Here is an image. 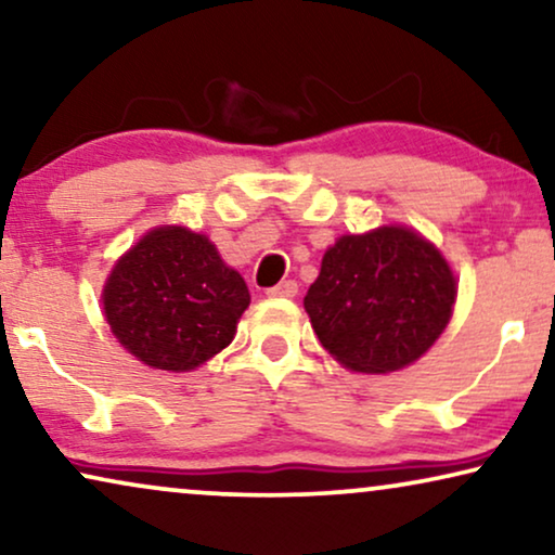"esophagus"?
Listing matches in <instances>:
<instances>
[{
  "instance_id": "34e87169",
  "label": "esophagus",
  "mask_w": 555,
  "mask_h": 555,
  "mask_svg": "<svg viewBox=\"0 0 555 555\" xmlns=\"http://www.w3.org/2000/svg\"><path fill=\"white\" fill-rule=\"evenodd\" d=\"M295 293H298V283H295V280H285V283H280L275 287H268L270 298H293Z\"/></svg>"
}]
</instances>
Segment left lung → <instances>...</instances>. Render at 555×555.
I'll use <instances>...</instances> for the list:
<instances>
[{
	"label": "left lung",
	"instance_id": "obj_1",
	"mask_svg": "<svg viewBox=\"0 0 555 555\" xmlns=\"http://www.w3.org/2000/svg\"><path fill=\"white\" fill-rule=\"evenodd\" d=\"M454 298L450 264L429 242L404 227H382L340 237L302 302L333 359L363 374H389L435 344Z\"/></svg>",
	"mask_w": 555,
	"mask_h": 555
}]
</instances>
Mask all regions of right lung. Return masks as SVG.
I'll list each match as a JSON object with an SVG mask.
<instances>
[{
  "label": "right lung",
  "mask_w": 555,
  "mask_h": 555,
  "mask_svg": "<svg viewBox=\"0 0 555 555\" xmlns=\"http://www.w3.org/2000/svg\"><path fill=\"white\" fill-rule=\"evenodd\" d=\"M103 306L135 359L189 371L232 344L249 291L204 234L158 227L113 268Z\"/></svg>",
  "instance_id": "right-lung-1"
}]
</instances>
